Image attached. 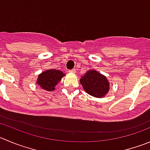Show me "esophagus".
<instances>
[{
    "label": "esophagus",
    "mask_w": 150,
    "mask_h": 150,
    "mask_svg": "<svg viewBox=\"0 0 150 150\" xmlns=\"http://www.w3.org/2000/svg\"><path fill=\"white\" fill-rule=\"evenodd\" d=\"M69 73H76V70L75 69H72V70H70Z\"/></svg>",
    "instance_id": "obj_1"
}]
</instances>
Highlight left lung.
Listing matches in <instances>:
<instances>
[{
    "label": "left lung",
    "instance_id": "left-lung-1",
    "mask_svg": "<svg viewBox=\"0 0 150 150\" xmlns=\"http://www.w3.org/2000/svg\"><path fill=\"white\" fill-rule=\"evenodd\" d=\"M85 91L95 97H103L109 91V82L102 74L97 71H88L80 79Z\"/></svg>",
    "mask_w": 150,
    "mask_h": 150
}]
</instances>
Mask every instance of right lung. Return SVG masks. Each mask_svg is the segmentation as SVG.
<instances>
[{"mask_svg": "<svg viewBox=\"0 0 150 150\" xmlns=\"http://www.w3.org/2000/svg\"><path fill=\"white\" fill-rule=\"evenodd\" d=\"M65 74L60 71L51 69L44 71L38 76L37 83L45 91H51L54 90V87L58 82L61 80V78Z\"/></svg>", "mask_w": 150, "mask_h": 150, "instance_id": "1", "label": "right lung"}]
</instances>
